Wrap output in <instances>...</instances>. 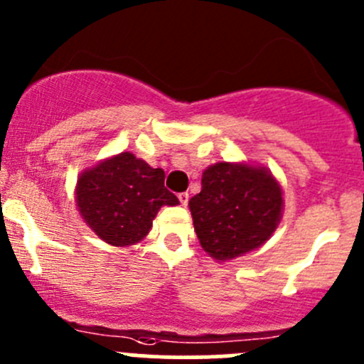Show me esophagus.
<instances>
[{"mask_svg": "<svg viewBox=\"0 0 364 364\" xmlns=\"http://www.w3.org/2000/svg\"><path fill=\"white\" fill-rule=\"evenodd\" d=\"M178 199H179V203H181V205L188 204V199H190L188 192H181V193H179V196H178Z\"/></svg>", "mask_w": 364, "mask_h": 364, "instance_id": "esophagus-1", "label": "esophagus"}]
</instances>
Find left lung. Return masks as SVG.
Returning <instances> with one entry per match:
<instances>
[{"mask_svg":"<svg viewBox=\"0 0 364 364\" xmlns=\"http://www.w3.org/2000/svg\"><path fill=\"white\" fill-rule=\"evenodd\" d=\"M200 247L230 260L262 247L282 220V188L266 167L218 161L203 172V190L190 199Z\"/></svg>","mask_w":364,"mask_h":364,"instance_id":"obj_1","label":"left lung"}]
</instances>
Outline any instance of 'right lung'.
I'll list each match as a JSON object with an SVG mask.
<instances>
[{
	"instance_id": "1",
	"label": "right lung",
	"mask_w": 364,
	"mask_h": 364,
	"mask_svg": "<svg viewBox=\"0 0 364 364\" xmlns=\"http://www.w3.org/2000/svg\"><path fill=\"white\" fill-rule=\"evenodd\" d=\"M164 181L161 168L123 151L79 176L77 208L100 240L112 247H130L144 240L161 205L179 204Z\"/></svg>"
}]
</instances>
